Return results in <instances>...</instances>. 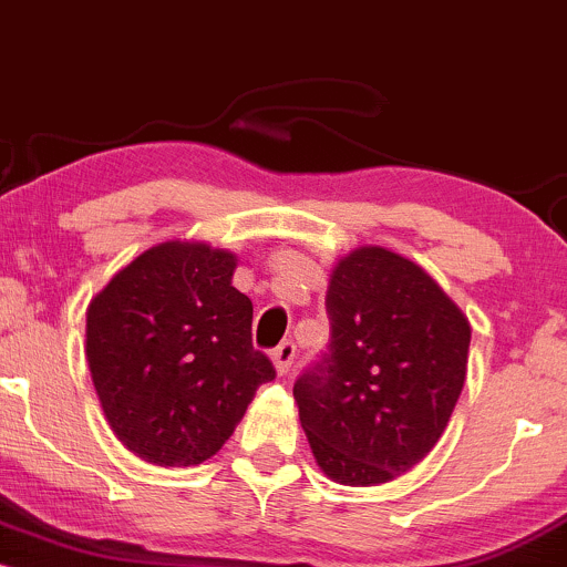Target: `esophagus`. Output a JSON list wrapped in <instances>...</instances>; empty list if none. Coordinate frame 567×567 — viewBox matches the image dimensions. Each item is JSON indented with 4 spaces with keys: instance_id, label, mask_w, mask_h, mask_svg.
<instances>
[{
    "instance_id": "34e87169",
    "label": "esophagus",
    "mask_w": 567,
    "mask_h": 567,
    "mask_svg": "<svg viewBox=\"0 0 567 567\" xmlns=\"http://www.w3.org/2000/svg\"><path fill=\"white\" fill-rule=\"evenodd\" d=\"M292 360H296V343H292V341H282L275 351H271V362H275L279 375L288 373Z\"/></svg>"
}]
</instances>
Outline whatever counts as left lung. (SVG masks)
Listing matches in <instances>:
<instances>
[{"instance_id":"8db88e82","label":"left lung","mask_w":567,"mask_h":567,"mask_svg":"<svg viewBox=\"0 0 567 567\" xmlns=\"http://www.w3.org/2000/svg\"><path fill=\"white\" fill-rule=\"evenodd\" d=\"M330 347L292 386L317 466L381 485L437 445L466 381L472 328L419 264L357 247L336 264Z\"/></svg>"}]
</instances>
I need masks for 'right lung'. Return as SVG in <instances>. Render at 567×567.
<instances>
[{"label": "right lung", "mask_w": 567, "mask_h": 567, "mask_svg": "<svg viewBox=\"0 0 567 567\" xmlns=\"http://www.w3.org/2000/svg\"><path fill=\"white\" fill-rule=\"evenodd\" d=\"M237 256L162 243L116 271L87 306V354L112 432L138 458L194 466L216 455L275 365L252 349Z\"/></svg>", "instance_id": "right-lung-1"}]
</instances>
